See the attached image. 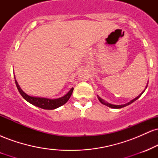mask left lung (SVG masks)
Returning a JSON list of instances; mask_svg holds the SVG:
<instances>
[{
    "label": "left lung",
    "instance_id": "8db88e82",
    "mask_svg": "<svg viewBox=\"0 0 158 158\" xmlns=\"http://www.w3.org/2000/svg\"><path fill=\"white\" fill-rule=\"evenodd\" d=\"M146 88H147V86H146ZM144 91H145V90H143V91L142 92V94H139V95L138 96V97H136L135 99H132V100H131V101H130L129 102L126 103V104H124V105H120V106H116V105H112V104H110V103H108V102H106V101H104V100H103L102 99H101V98H100V97H98V99H99V100L100 101V102L102 103V104L105 105V106H108V107H109V108H123V107H126V106H128V105L131 104L132 102H135V100H137V99H138V98H139V97H140L141 95H142V94H143V92H144Z\"/></svg>",
    "mask_w": 158,
    "mask_h": 158
}]
</instances>
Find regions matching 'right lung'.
I'll list each match as a JSON object with an SVG mask.
<instances>
[{"mask_svg":"<svg viewBox=\"0 0 158 158\" xmlns=\"http://www.w3.org/2000/svg\"><path fill=\"white\" fill-rule=\"evenodd\" d=\"M15 85L17 86L18 90H19V93L21 94V95L22 96L23 99L25 100H27V102L31 103L33 106L39 107V108H43V109H47V110H52L55 109V108H59L63 105H64L70 99V96H71L72 93H73V88H72L70 90V91L68 92L66 95H64V97L59 98V99H47V98H41V97H30V96L27 95V94H25L22 90L21 89L20 86L18 84L17 81L15 80Z\"/></svg>","mask_w":158,"mask_h":158,"instance_id":"right-lung-1","label":"right lung"}]
</instances>
